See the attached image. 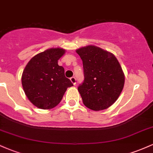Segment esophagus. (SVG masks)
I'll list each match as a JSON object with an SVG mask.
<instances>
[{
  "label": "esophagus",
  "instance_id": "34e87169",
  "mask_svg": "<svg viewBox=\"0 0 153 153\" xmlns=\"http://www.w3.org/2000/svg\"><path fill=\"white\" fill-rule=\"evenodd\" d=\"M71 80L73 83V85H75V84H76V78H75V77H72V78H71Z\"/></svg>",
  "mask_w": 153,
  "mask_h": 153
}]
</instances>
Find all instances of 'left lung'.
Returning a JSON list of instances; mask_svg holds the SVG:
<instances>
[{
    "instance_id": "1",
    "label": "left lung",
    "mask_w": 153,
    "mask_h": 153,
    "mask_svg": "<svg viewBox=\"0 0 153 153\" xmlns=\"http://www.w3.org/2000/svg\"><path fill=\"white\" fill-rule=\"evenodd\" d=\"M83 65L84 80L79 85L84 105L94 111L106 109L117 101L124 84V75L113 54L96 46L76 50Z\"/></svg>"
}]
</instances>
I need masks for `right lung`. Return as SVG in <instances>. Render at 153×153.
<instances>
[{
	"mask_svg": "<svg viewBox=\"0 0 153 153\" xmlns=\"http://www.w3.org/2000/svg\"><path fill=\"white\" fill-rule=\"evenodd\" d=\"M61 48L49 49L30 59L22 74L23 89L29 101L42 109L59 104L67 88L73 84L65 75L58 59L64 54Z\"/></svg>",
	"mask_w": 153,
	"mask_h": 153,
	"instance_id": "1",
	"label": "right lung"
}]
</instances>
